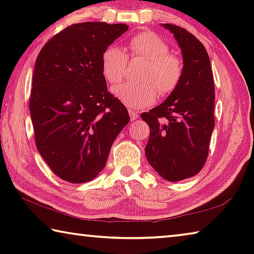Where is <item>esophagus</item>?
Returning <instances> with one entry per match:
<instances>
[{
  "label": "esophagus",
  "instance_id": "34e87169",
  "mask_svg": "<svg viewBox=\"0 0 254 254\" xmlns=\"http://www.w3.org/2000/svg\"><path fill=\"white\" fill-rule=\"evenodd\" d=\"M128 113H130L131 120H136V119H139V112H137V111H135V110H132V109H128Z\"/></svg>",
  "mask_w": 254,
  "mask_h": 254
}]
</instances>
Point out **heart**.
Segmentation results:
<instances>
[{"label": "heart", "mask_w": 254, "mask_h": 254, "mask_svg": "<svg viewBox=\"0 0 254 254\" xmlns=\"http://www.w3.org/2000/svg\"><path fill=\"white\" fill-rule=\"evenodd\" d=\"M133 59H145L140 83H124L113 88L114 95L130 109H141L156 102L159 91L169 95L178 87L184 76V62L178 55L169 53V46L152 31L136 33L128 40ZM128 56L118 45L107 46L102 53L103 76L110 84H119L126 77Z\"/></svg>", "instance_id": "heart-1"}]
</instances>
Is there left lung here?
<instances>
[{
  "label": "left lung",
  "instance_id": "1",
  "mask_svg": "<svg viewBox=\"0 0 254 254\" xmlns=\"http://www.w3.org/2000/svg\"><path fill=\"white\" fill-rule=\"evenodd\" d=\"M182 48L184 76L167 100L141 114L150 127L145 156L169 182L192 177L207 160L214 128L212 66L203 44L186 29L165 23Z\"/></svg>",
  "mask_w": 254,
  "mask_h": 254
}]
</instances>
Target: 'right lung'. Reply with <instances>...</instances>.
I'll use <instances>...</instances> for the list:
<instances>
[{
	"instance_id": "add662e5",
	"label": "right lung",
	"mask_w": 254,
	"mask_h": 254,
	"mask_svg": "<svg viewBox=\"0 0 254 254\" xmlns=\"http://www.w3.org/2000/svg\"><path fill=\"white\" fill-rule=\"evenodd\" d=\"M127 29L124 23L72 24L38 55L29 101L36 145L68 183L95 178L130 121L127 107L107 91L101 67L103 51Z\"/></svg>"
}]
</instances>
